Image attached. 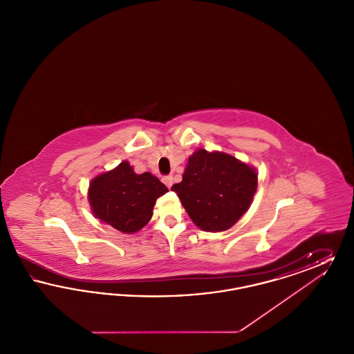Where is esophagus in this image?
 <instances>
[{
	"mask_svg": "<svg viewBox=\"0 0 354 354\" xmlns=\"http://www.w3.org/2000/svg\"><path fill=\"white\" fill-rule=\"evenodd\" d=\"M163 183L167 185L169 188H171V185H172V176H171V175H167V176H165V178H163Z\"/></svg>",
	"mask_w": 354,
	"mask_h": 354,
	"instance_id": "1",
	"label": "esophagus"
}]
</instances>
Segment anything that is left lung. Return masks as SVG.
<instances>
[{"mask_svg":"<svg viewBox=\"0 0 354 354\" xmlns=\"http://www.w3.org/2000/svg\"><path fill=\"white\" fill-rule=\"evenodd\" d=\"M257 174L224 152L198 150L188 159L183 180L172 185L188 216L208 232L225 231L250 208Z\"/></svg>","mask_w":354,"mask_h":354,"instance_id":"left-lung-1","label":"left lung"}]
</instances>
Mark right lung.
<instances>
[{"label":"right lung","instance_id":"add662e5","mask_svg":"<svg viewBox=\"0 0 354 354\" xmlns=\"http://www.w3.org/2000/svg\"><path fill=\"white\" fill-rule=\"evenodd\" d=\"M167 187L150 172L135 174L129 162L91 180L88 202L93 214L120 232L133 234L152 216L156 199Z\"/></svg>","mask_w":354,"mask_h":354}]
</instances>
